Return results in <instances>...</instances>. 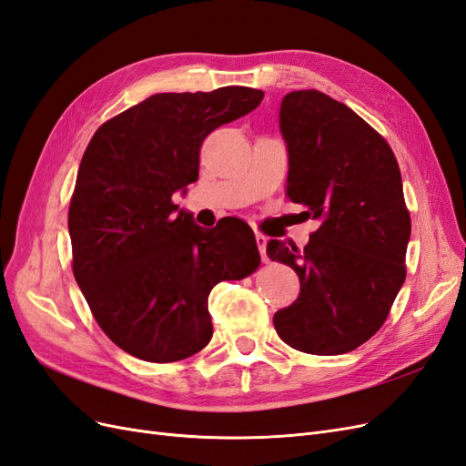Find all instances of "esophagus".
<instances>
[{"label":"esophagus","instance_id":"obj_1","mask_svg":"<svg viewBox=\"0 0 466 466\" xmlns=\"http://www.w3.org/2000/svg\"><path fill=\"white\" fill-rule=\"evenodd\" d=\"M255 238H257V247H258L262 262H268V257H266V243H268V238H266L262 233H257Z\"/></svg>","mask_w":466,"mask_h":466}]
</instances>
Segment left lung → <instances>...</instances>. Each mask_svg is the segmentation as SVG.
Masks as SVG:
<instances>
[{"instance_id":"8db88e82","label":"left lung","mask_w":466,"mask_h":466,"mask_svg":"<svg viewBox=\"0 0 466 466\" xmlns=\"http://www.w3.org/2000/svg\"><path fill=\"white\" fill-rule=\"evenodd\" d=\"M279 132L286 194L320 225L303 250L268 241L266 255L291 266L301 286L274 327L305 354H346L380 329L404 284L410 216L400 168L368 122L317 89L281 98Z\"/></svg>"}]
</instances>
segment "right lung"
I'll return each instance as SVG.
<instances>
[{
  "mask_svg": "<svg viewBox=\"0 0 466 466\" xmlns=\"http://www.w3.org/2000/svg\"><path fill=\"white\" fill-rule=\"evenodd\" d=\"M262 96L252 87L151 95L105 122L83 153L67 216L74 276L98 327L134 358L200 351L214 334L211 288L260 264L247 223L204 229L173 194L198 180L204 137Z\"/></svg>",
  "mask_w": 466,
  "mask_h": 466,
  "instance_id": "add662e5",
  "label": "right lung"
}]
</instances>
